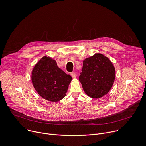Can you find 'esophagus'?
I'll use <instances>...</instances> for the list:
<instances>
[{"instance_id":"34e87169","label":"esophagus","mask_w":146,"mask_h":146,"mask_svg":"<svg viewBox=\"0 0 146 146\" xmlns=\"http://www.w3.org/2000/svg\"><path fill=\"white\" fill-rule=\"evenodd\" d=\"M71 75L72 77V78H75L76 75V73L75 72H71Z\"/></svg>"}]
</instances>
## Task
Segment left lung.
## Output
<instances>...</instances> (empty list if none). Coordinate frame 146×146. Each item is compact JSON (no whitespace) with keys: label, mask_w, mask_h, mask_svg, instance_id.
I'll use <instances>...</instances> for the list:
<instances>
[{"label":"left lung","mask_w":146,"mask_h":146,"mask_svg":"<svg viewBox=\"0 0 146 146\" xmlns=\"http://www.w3.org/2000/svg\"><path fill=\"white\" fill-rule=\"evenodd\" d=\"M80 74L79 80L85 93L91 98H99L111 89L115 70L108 57L96 53L83 60Z\"/></svg>","instance_id":"obj_1"}]
</instances>
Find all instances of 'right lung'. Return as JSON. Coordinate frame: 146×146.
Instances as JSON below:
<instances>
[{"label":"right lung","mask_w":146,"mask_h":146,"mask_svg":"<svg viewBox=\"0 0 146 146\" xmlns=\"http://www.w3.org/2000/svg\"><path fill=\"white\" fill-rule=\"evenodd\" d=\"M72 80L57 66L55 60L44 56L35 66L32 72V82L35 90L44 99L57 102L63 99Z\"/></svg>","instance_id":"1"}]
</instances>
